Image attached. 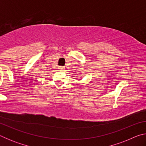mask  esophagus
<instances>
[{
    "label": "esophagus",
    "instance_id": "obj_1",
    "mask_svg": "<svg viewBox=\"0 0 146 146\" xmlns=\"http://www.w3.org/2000/svg\"><path fill=\"white\" fill-rule=\"evenodd\" d=\"M58 69H59V70H64V68L62 67V66H59Z\"/></svg>",
    "mask_w": 146,
    "mask_h": 146
}]
</instances>
